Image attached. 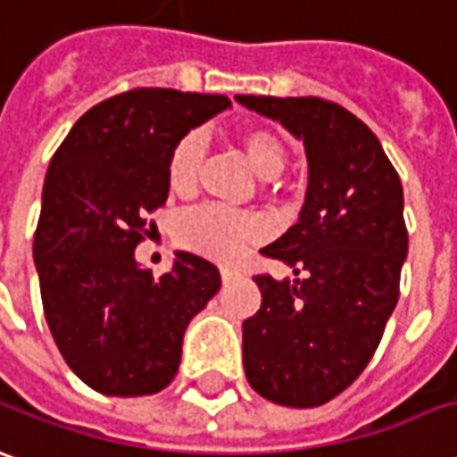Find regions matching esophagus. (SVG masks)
Listing matches in <instances>:
<instances>
[{"label": "esophagus", "instance_id": "1", "mask_svg": "<svg viewBox=\"0 0 457 457\" xmlns=\"http://www.w3.org/2000/svg\"><path fill=\"white\" fill-rule=\"evenodd\" d=\"M220 275H222V282H229L235 275H237V270L232 268H220Z\"/></svg>", "mask_w": 457, "mask_h": 457}]
</instances>
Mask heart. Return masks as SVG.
Segmentation results:
<instances>
[{
    "mask_svg": "<svg viewBox=\"0 0 457 457\" xmlns=\"http://www.w3.org/2000/svg\"><path fill=\"white\" fill-rule=\"evenodd\" d=\"M242 152L247 162L262 179H272L285 167V142L272 129L257 127L247 129L240 139ZM204 160V135L200 129H192L175 145L167 164L170 187L177 195H189L197 187L200 167ZM268 228L260 217L228 210L220 204L200 207L182 220L179 237L197 253L215 257V260H235L247 253L253 245L265 240Z\"/></svg>",
    "mask_w": 457,
    "mask_h": 457,
    "instance_id": "1",
    "label": "heart"
}]
</instances>
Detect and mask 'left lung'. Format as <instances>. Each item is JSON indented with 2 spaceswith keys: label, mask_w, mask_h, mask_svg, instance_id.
<instances>
[{
  "label": "left lung",
  "mask_w": 457,
  "mask_h": 457,
  "mask_svg": "<svg viewBox=\"0 0 457 457\" xmlns=\"http://www.w3.org/2000/svg\"><path fill=\"white\" fill-rule=\"evenodd\" d=\"M237 102L303 139L307 192L297 225L262 247L295 280L257 275L262 305L242 322V362L254 393L315 408L365 370L398 305L408 257L403 185L370 127L320 97Z\"/></svg>",
  "instance_id": "left-lung-1"
}]
</instances>
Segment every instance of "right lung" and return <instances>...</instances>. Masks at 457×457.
<instances>
[{"instance_id": "add662e5", "label": "right lung", "mask_w": 457, "mask_h": 457, "mask_svg": "<svg viewBox=\"0 0 457 457\" xmlns=\"http://www.w3.org/2000/svg\"><path fill=\"white\" fill-rule=\"evenodd\" d=\"M222 95L132 89L85 112L54 152L34 232L52 337L102 395L137 398L172 383L189 320L220 290L212 262L177 253L160 280L135 260L167 203V164L189 129L228 110Z\"/></svg>"}]
</instances>
